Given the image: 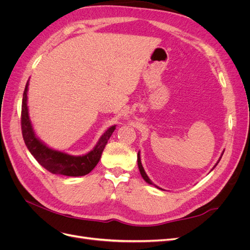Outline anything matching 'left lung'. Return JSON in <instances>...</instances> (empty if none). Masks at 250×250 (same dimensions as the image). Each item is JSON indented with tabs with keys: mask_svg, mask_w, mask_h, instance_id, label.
Wrapping results in <instances>:
<instances>
[{
	"mask_svg": "<svg viewBox=\"0 0 250 250\" xmlns=\"http://www.w3.org/2000/svg\"><path fill=\"white\" fill-rule=\"evenodd\" d=\"M223 152H224V151H223ZM222 155H223V153L221 154V156H220V158H219V161L217 162V164L214 166V168L216 167V166L218 165V163L219 162H220V160H221V157H222ZM138 166H139V169H140V173H141V175H142V177L144 178V180H145L146 181V183H148L149 185H152V186H155L153 183H152V181H151L150 179H149V177L147 176V174H146V172H145V170H144V168H143V166H142V163H141V156H140V152L138 153ZM213 168V169H214ZM213 169H211V170H213ZM156 187V186H155ZM156 188H158V187H156Z\"/></svg>",
	"mask_w": 250,
	"mask_h": 250,
	"instance_id": "obj_1",
	"label": "left lung"
}]
</instances>
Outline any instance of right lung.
<instances>
[{
    "label": "right lung",
    "mask_w": 250,
    "mask_h": 250,
    "mask_svg": "<svg viewBox=\"0 0 250 250\" xmlns=\"http://www.w3.org/2000/svg\"><path fill=\"white\" fill-rule=\"evenodd\" d=\"M29 81L26 83V87L22 95L21 102V133L25 144L35 160L39 162L44 169L53 174H60L65 176H83L92 171L97 164L99 163L103 150L105 148L112 132L116 129V125L109 127L105 131L100 140L98 141L95 148L88 153L82 156H74L60 152L57 150H53L36 138L33 131L31 121L29 118L28 106H27V92H28Z\"/></svg>",
    "instance_id": "right-lung-1"
}]
</instances>
